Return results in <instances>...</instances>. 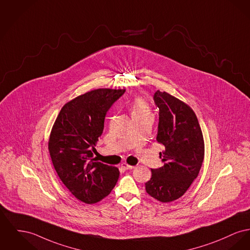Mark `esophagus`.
I'll use <instances>...</instances> for the list:
<instances>
[{
  "mask_svg": "<svg viewBox=\"0 0 250 250\" xmlns=\"http://www.w3.org/2000/svg\"><path fill=\"white\" fill-rule=\"evenodd\" d=\"M122 168H124L125 170H131V169H134V168H135V166H133V165H129V164H127V163L124 162V163H122Z\"/></svg>",
  "mask_w": 250,
  "mask_h": 250,
  "instance_id": "1",
  "label": "esophagus"
}]
</instances>
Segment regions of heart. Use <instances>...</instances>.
Returning a JSON list of instances; mask_svg holds the SVG:
<instances>
[{"label": "heart", "instance_id": "obj_1", "mask_svg": "<svg viewBox=\"0 0 250 250\" xmlns=\"http://www.w3.org/2000/svg\"><path fill=\"white\" fill-rule=\"evenodd\" d=\"M130 108H131V114L132 117H137V116H142V115H147L150 114V105L146 99L137 97L133 99L132 102L130 104Z\"/></svg>", "mask_w": 250, "mask_h": 250}]
</instances>
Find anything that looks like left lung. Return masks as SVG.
<instances>
[{"label": "left lung", "mask_w": 250, "mask_h": 250, "mask_svg": "<svg viewBox=\"0 0 250 250\" xmlns=\"http://www.w3.org/2000/svg\"><path fill=\"white\" fill-rule=\"evenodd\" d=\"M154 100L160 109L157 141L165 147L160 153L164 165L151 169L146 190L155 199L167 203L181 197L198 176L205 146L198 120L189 104L160 90Z\"/></svg>", "instance_id": "8db88e82"}]
</instances>
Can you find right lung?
<instances>
[{
    "instance_id": "add662e5",
    "label": "right lung",
    "mask_w": 250,
    "mask_h": 250,
    "mask_svg": "<svg viewBox=\"0 0 250 250\" xmlns=\"http://www.w3.org/2000/svg\"><path fill=\"white\" fill-rule=\"evenodd\" d=\"M125 89L97 88L61 108L52 127L48 150L60 180L80 201L94 204L107 196L119 178L117 167L92 159L106 111Z\"/></svg>"
}]
</instances>
